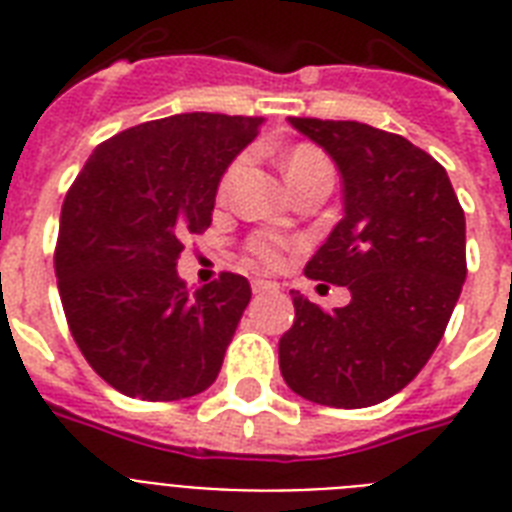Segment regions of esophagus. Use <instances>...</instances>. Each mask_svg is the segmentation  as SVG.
Listing matches in <instances>:
<instances>
[{"mask_svg": "<svg viewBox=\"0 0 512 512\" xmlns=\"http://www.w3.org/2000/svg\"><path fill=\"white\" fill-rule=\"evenodd\" d=\"M252 289H255V292H273V289H279V284L268 279H255L252 281Z\"/></svg>", "mask_w": 512, "mask_h": 512, "instance_id": "1", "label": "esophagus"}]
</instances>
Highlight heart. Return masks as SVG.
I'll list each match as a JSON object with an SVG mask.
<instances>
[{
  "label": "heart",
  "instance_id": "heart-1",
  "mask_svg": "<svg viewBox=\"0 0 512 512\" xmlns=\"http://www.w3.org/2000/svg\"><path fill=\"white\" fill-rule=\"evenodd\" d=\"M241 167H244V159H236V162L225 170L223 180H220V199L228 196L231 191V185L236 183V177H239ZM281 170H284V177H287L289 188L305 177L319 175V172H327L332 175V164L324 154H321L319 148L313 146H295L292 151H287L284 156V162H281ZM284 249H287V241L279 239V236H271V233H257L252 239L247 241V252L252 255V260H257L260 265H279L281 255H284Z\"/></svg>",
  "mask_w": 512,
  "mask_h": 512
}]
</instances>
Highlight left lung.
<instances>
[{"label":"left lung","instance_id":"obj_1","mask_svg":"<svg viewBox=\"0 0 512 512\" xmlns=\"http://www.w3.org/2000/svg\"><path fill=\"white\" fill-rule=\"evenodd\" d=\"M289 124L342 177L345 215L305 276L348 287L350 303L327 313L295 292L281 374L313 404H380L420 374L452 319L468 276L465 212L444 167L401 135L300 116Z\"/></svg>","mask_w":512,"mask_h":512}]
</instances>
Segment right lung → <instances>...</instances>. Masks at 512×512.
<instances>
[{
	"label": "right lung",
	"mask_w": 512,
	"mask_h": 512,
	"mask_svg": "<svg viewBox=\"0 0 512 512\" xmlns=\"http://www.w3.org/2000/svg\"><path fill=\"white\" fill-rule=\"evenodd\" d=\"M260 124L204 111L138 124L100 143L68 188L60 303L87 364L124 396L177 401L217 380L252 289L220 273L191 292L177 257L209 228L220 177Z\"/></svg>",
	"instance_id": "obj_1"
}]
</instances>
